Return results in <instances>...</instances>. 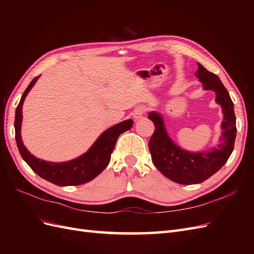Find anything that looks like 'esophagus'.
Segmentation results:
<instances>
[{
    "label": "esophagus",
    "mask_w": 254,
    "mask_h": 254,
    "mask_svg": "<svg viewBox=\"0 0 254 254\" xmlns=\"http://www.w3.org/2000/svg\"><path fill=\"white\" fill-rule=\"evenodd\" d=\"M145 110H146V109L144 108V107H137V108H135L134 111H133V113H132L133 119H134L135 121L141 120V119L143 118L144 113H145Z\"/></svg>",
    "instance_id": "34e87169"
}]
</instances>
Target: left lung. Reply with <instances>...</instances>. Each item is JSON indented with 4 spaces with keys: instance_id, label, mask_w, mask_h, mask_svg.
<instances>
[{
    "instance_id": "1",
    "label": "left lung",
    "mask_w": 254,
    "mask_h": 254,
    "mask_svg": "<svg viewBox=\"0 0 254 254\" xmlns=\"http://www.w3.org/2000/svg\"><path fill=\"white\" fill-rule=\"evenodd\" d=\"M196 76L202 82L204 90L216 93L215 101L221 106L224 113L222 133L217 147L201 152L184 150L168 136L162 117L157 112L148 114V119L155 124V131L148 143L152 162L168 179L180 184L201 183L218 172L231 156L236 136L233 102L218 76L207 71L200 64H198Z\"/></svg>"
}]
</instances>
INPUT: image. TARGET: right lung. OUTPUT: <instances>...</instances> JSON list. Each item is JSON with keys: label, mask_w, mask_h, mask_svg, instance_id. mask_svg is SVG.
I'll return each mask as SVG.
<instances>
[{"label": "right lung", "mask_w": 254, "mask_h": 254, "mask_svg": "<svg viewBox=\"0 0 254 254\" xmlns=\"http://www.w3.org/2000/svg\"><path fill=\"white\" fill-rule=\"evenodd\" d=\"M38 77L34 78L23 93L21 101L16 109L14 129H16V141L23 160L29 167L41 178L48 180L59 187L79 186L93 180L109 164L111 153L114 149L118 137L127 131L133 125L132 120H127L107 129L91 146V148L82 156L67 162L53 163L34 157L22 142L21 123L23 102L30 89L33 88Z\"/></svg>", "instance_id": "add662e5"}]
</instances>
